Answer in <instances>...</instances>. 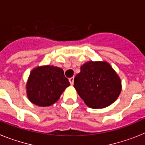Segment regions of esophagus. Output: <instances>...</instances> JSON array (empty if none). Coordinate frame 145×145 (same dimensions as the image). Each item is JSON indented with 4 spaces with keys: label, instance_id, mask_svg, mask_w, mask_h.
<instances>
[{
    "label": "esophagus",
    "instance_id": "1",
    "mask_svg": "<svg viewBox=\"0 0 145 145\" xmlns=\"http://www.w3.org/2000/svg\"><path fill=\"white\" fill-rule=\"evenodd\" d=\"M69 82H70V84H71V85H73V84H74V76H73V77L69 78Z\"/></svg>",
    "mask_w": 145,
    "mask_h": 145
}]
</instances>
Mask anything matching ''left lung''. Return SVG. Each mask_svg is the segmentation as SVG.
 I'll return each instance as SVG.
<instances>
[{"label":"left lung","mask_w":145,"mask_h":145,"mask_svg":"<svg viewBox=\"0 0 145 145\" xmlns=\"http://www.w3.org/2000/svg\"><path fill=\"white\" fill-rule=\"evenodd\" d=\"M74 78V86L85 104L93 109L106 107L121 91V81L106 62H88Z\"/></svg>","instance_id":"8db88e82"}]
</instances>
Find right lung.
Listing matches in <instances>:
<instances>
[{
  "label": "right lung",
  "mask_w": 145,
  "mask_h": 145,
  "mask_svg": "<svg viewBox=\"0 0 145 145\" xmlns=\"http://www.w3.org/2000/svg\"><path fill=\"white\" fill-rule=\"evenodd\" d=\"M69 80L57 66H41L31 71L27 83V95L33 104L49 106L55 103L67 87Z\"/></svg>",
  "instance_id": "add662e5"
}]
</instances>
